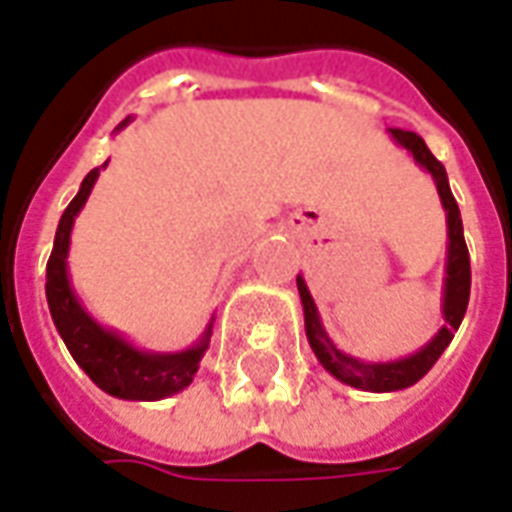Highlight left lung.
Segmentation results:
<instances>
[{
	"label": "left lung",
	"instance_id": "1",
	"mask_svg": "<svg viewBox=\"0 0 512 512\" xmlns=\"http://www.w3.org/2000/svg\"><path fill=\"white\" fill-rule=\"evenodd\" d=\"M387 133L393 136V142L398 147H404L415 158L418 167H424L432 175V181L438 186L443 211H446V236H449V242H446V278H443V301H440L443 323H440L438 334L410 357L390 359V362H365V359L351 357V354H345L331 343V337L323 329L315 298H312L303 276H298L306 340L312 345L317 362L329 370L334 379L351 384L357 390H365V393H396V390H404V387L421 382L454 340V331L460 329V323H463L465 309H468V295H471V262H468V248H465L463 220H460L457 200L451 195L446 169L435 155L429 153V147L418 133L401 128H390Z\"/></svg>",
	"mask_w": 512,
	"mask_h": 512
}]
</instances>
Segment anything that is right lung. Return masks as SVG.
<instances>
[{
  "instance_id": "right-lung-1",
  "label": "right lung",
  "mask_w": 512,
  "mask_h": 512,
  "mask_svg": "<svg viewBox=\"0 0 512 512\" xmlns=\"http://www.w3.org/2000/svg\"><path fill=\"white\" fill-rule=\"evenodd\" d=\"M130 119H125L116 130H122ZM108 167V161L102 164ZM91 169L80 192L63 211L58 231H55V245L52 256L47 262V303L49 315L55 320V329L63 337V343L69 348L74 362L86 370L88 379L105 390L108 396L125 398V401H158V398L175 396L183 387H189L195 379L200 359L206 354L211 340V326L214 317L209 320L206 331L200 334L192 348L186 351H144L139 345L125 340L119 331L105 329L88 312L83 301L77 298L69 278V242H72L74 217L86 206L88 195L94 189V183L100 178V169Z\"/></svg>"
}]
</instances>
